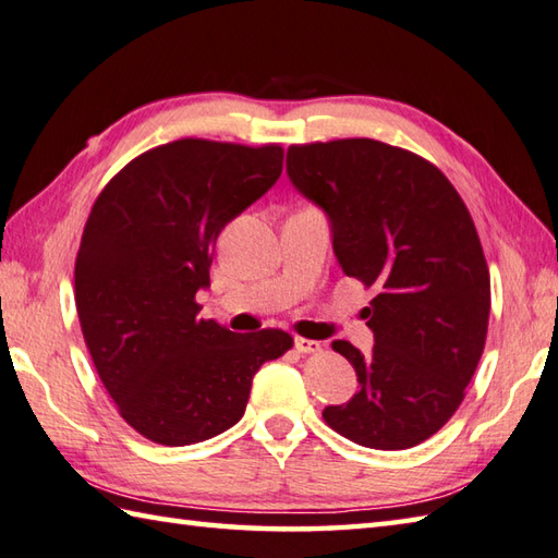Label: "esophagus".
<instances>
[{
  "label": "esophagus",
  "mask_w": 558,
  "mask_h": 558,
  "mask_svg": "<svg viewBox=\"0 0 558 558\" xmlns=\"http://www.w3.org/2000/svg\"><path fill=\"white\" fill-rule=\"evenodd\" d=\"M295 349H299L301 354H317V351H320V342H315V339H305V337H295Z\"/></svg>",
  "instance_id": "34e87169"
}]
</instances>
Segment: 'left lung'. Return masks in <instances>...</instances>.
Segmentation results:
<instances>
[{"label":"left lung","mask_w":558,"mask_h":558,"mask_svg":"<svg viewBox=\"0 0 558 558\" xmlns=\"http://www.w3.org/2000/svg\"><path fill=\"white\" fill-rule=\"evenodd\" d=\"M287 170L332 221L344 275L375 291L373 354L332 344L361 388L325 424L366 448H414L458 412L484 354L492 279L470 209L424 156L366 136L291 144Z\"/></svg>","instance_id":"obj_1"}]
</instances>
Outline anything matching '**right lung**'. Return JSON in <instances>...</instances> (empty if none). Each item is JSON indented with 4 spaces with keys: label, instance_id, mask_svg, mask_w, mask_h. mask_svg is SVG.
Wrapping results in <instances>:
<instances>
[{
    "label": "right lung",
    "instance_id": "add662e5",
    "mask_svg": "<svg viewBox=\"0 0 558 558\" xmlns=\"http://www.w3.org/2000/svg\"><path fill=\"white\" fill-rule=\"evenodd\" d=\"M281 144L178 140L140 154L100 190L74 267L98 378L136 434L192 446L241 422L253 375L293 347L283 329L235 335L199 320L223 226L277 183Z\"/></svg>",
    "mask_w": 558,
    "mask_h": 558
}]
</instances>
